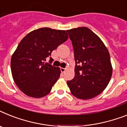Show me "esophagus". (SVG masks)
<instances>
[{
    "instance_id": "obj_1",
    "label": "esophagus",
    "mask_w": 127,
    "mask_h": 127,
    "mask_svg": "<svg viewBox=\"0 0 127 127\" xmlns=\"http://www.w3.org/2000/svg\"><path fill=\"white\" fill-rule=\"evenodd\" d=\"M66 68H61V72H63V73H64L66 71Z\"/></svg>"
}]
</instances>
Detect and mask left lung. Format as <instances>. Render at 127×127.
<instances>
[{
	"instance_id": "8db88e82",
	"label": "left lung",
	"mask_w": 127,
	"mask_h": 127,
	"mask_svg": "<svg viewBox=\"0 0 127 127\" xmlns=\"http://www.w3.org/2000/svg\"><path fill=\"white\" fill-rule=\"evenodd\" d=\"M74 51L75 76L67 84L73 96L90 99L107 87L112 74L109 52L101 39L87 27L66 30Z\"/></svg>"
}]
</instances>
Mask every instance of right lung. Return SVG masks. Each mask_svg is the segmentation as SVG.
<instances>
[{"label":"right lung","mask_w":127,"mask_h":127,"mask_svg":"<svg viewBox=\"0 0 127 127\" xmlns=\"http://www.w3.org/2000/svg\"><path fill=\"white\" fill-rule=\"evenodd\" d=\"M68 39L64 30L42 28L27 34L19 44L11 59V73L15 83L30 97L46 96L59 79L61 70L45 63L52 51Z\"/></svg>","instance_id":"add662e5"}]
</instances>
